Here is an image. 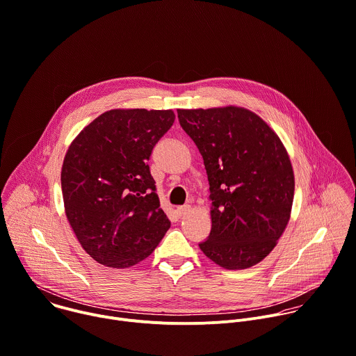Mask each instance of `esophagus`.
<instances>
[{"instance_id":"obj_1","label":"esophagus","mask_w":356,"mask_h":356,"mask_svg":"<svg viewBox=\"0 0 356 356\" xmlns=\"http://www.w3.org/2000/svg\"><path fill=\"white\" fill-rule=\"evenodd\" d=\"M191 210V206L189 204H185V206H179L178 209H177V211H178V214L179 216H185L188 211Z\"/></svg>"}]
</instances>
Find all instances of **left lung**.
Instances as JSON below:
<instances>
[{"label": "left lung", "instance_id": "left-lung-1", "mask_svg": "<svg viewBox=\"0 0 356 356\" xmlns=\"http://www.w3.org/2000/svg\"><path fill=\"white\" fill-rule=\"evenodd\" d=\"M197 146L211 200V231L202 252L227 270L261 261L277 245L292 209L295 179L277 134L242 107L178 110Z\"/></svg>", "mask_w": 356, "mask_h": 356}]
</instances>
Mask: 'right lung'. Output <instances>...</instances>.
Returning a JSON list of instances; mask_svg holds the SVG:
<instances>
[{
	"mask_svg": "<svg viewBox=\"0 0 356 356\" xmlns=\"http://www.w3.org/2000/svg\"><path fill=\"white\" fill-rule=\"evenodd\" d=\"M174 120L172 110H110L71 143L61 171L65 214L100 264L135 266L168 231L149 159Z\"/></svg>",
	"mask_w": 356,
	"mask_h": 356,
	"instance_id": "add662e5",
	"label": "right lung"
}]
</instances>
